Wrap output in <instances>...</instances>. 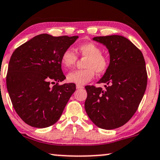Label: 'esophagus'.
Listing matches in <instances>:
<instances>
[{"label":"esophagus","instance_id":"1","mask_svg":"<svg viewBox=\"0 0 160 160\" xmlns=\"http://www.w3.org/2000/svg\"><path fill=\"white\" fill-rule=\"evenodd\" d=\"M76 87H77V88H78V89H80V88H84L83 86H80V85H77Z\"/></svg>","mask_w":160,"mask_h":160}]
</instances>
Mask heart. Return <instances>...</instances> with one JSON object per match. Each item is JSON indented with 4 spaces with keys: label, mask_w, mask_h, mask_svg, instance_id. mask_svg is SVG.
Returning <instances> with one entry per match:
<instances>
[{
    "label": "heart",
    "mask_w": 160,
    "mask_h": 160,
    "mask_svg": "<svg viewBox=\"0 0 160 160\" xmlns=\"http://www.w3.org/2000/svg\"><path fill=\"white\" fill-rule=\"evenodd\" d=\"M78 51L82 57H86L84 70L74 71L67 75V80L77 85H85L91 81L95 77V72L103 74L107 70L109 61L107 57L101 53V50L95 44L92 42L79 45ZM77 60V55L72 48H68L63 52L61 57V63L65 69L74 66Z\"/></svg>",
    "instance_id": "1"
}]
</instances>
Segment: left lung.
<instances>
[{
    "label": "left lung",
    "mask_w": 160,
    "mask_h": 160,
    "mask_svg": "<svg viewBox=\"0 0 160 160\" xmlns=\"http://www.w3.org/2000/svg\"><path fill=\"white\" fill-rule=\"evenodd\" d=\"M94 41L107 48L109 64L98 83L105 90L86 86L85 109L96 126L104 130L120 128L137 110L146 87L148 76L141 51L122 36L94 37Z\"/></svg>",
    "instance_id": "left-lung-1"
}]
</instances>
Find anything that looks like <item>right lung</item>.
<instances>
[{"mask_svg": "<svg viewBox=\"0 0 160 160\" xmlns=\"http://www.w3.org/2000/svg\"><path fill=\"white\" fill-rule=\"evenodd\" d=\"M78 36L40 34L15 49L9 62L7 88L15 112L31 127L54 124L76 90L74 83H57L65 79L61 57Z\"/></svg>", "mask_w": 160, "mask_h": 160, "instance_id": "1", "label": "right lung"}]
</instances>
